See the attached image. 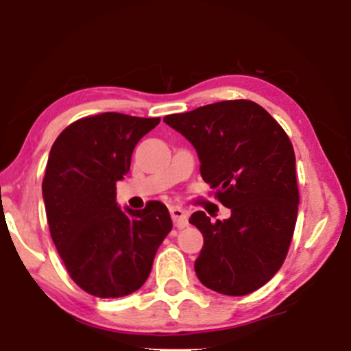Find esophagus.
<instances>
[{"label":"esophagus","instance_id":"34e87169","mask_svg":"<svg viewBox=\"0 0 351 351\" xmlns=\"http://www.w3.org/2000/svg\"><path fill=\"white\" fill-rule=\"evenodd\" d=\"M170 215L176 228H184L188 224V211L181 206H171Z\"/></svg>","mask_w":351,"mask_h":351}]
</instances>
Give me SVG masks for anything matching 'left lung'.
Instances as JSON below:
<instances>
[{"label":"left lung","mask_w":351,"mask_h":351,"mask_svg":"<svg viewBox=\"0 0 351 351\" xmlns=\"http://www.w3.org/2000/svg\"><path fill=\"white\" fill-rule=\"evenodd\" d=\"M163 122L195 147L201 176L231 209L216 223L203 211L189 217L204 239L196 276L224 295L257 291L280 269L297 221L295 153L287 134L251 100L209 104Z\"/></svg>","instance_id":"obj_1"}]
</instances>
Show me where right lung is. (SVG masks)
<instances>
[{
  "instance_id": "add662e5",
  "label": "right lung",
  "mask_w": 351,
  "mask_h": 351,
  "mask_svg": "<svg viewBox=\"0 0 351 351\" xmlns=\"http://www.w3.org/2000/svg\"><path fill=\"white\" fill-rule=\"evenodd\" d=\"M158 123L106 112L71 123L51 148L43 198L52 243L72 280L90 295L138 291L173 228L160 201L123 211L117 203L115 184L130 170L135 145Z\"/></svg>"
}]
</instances>
